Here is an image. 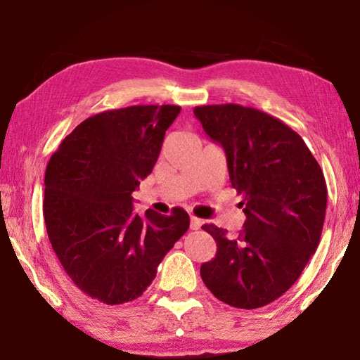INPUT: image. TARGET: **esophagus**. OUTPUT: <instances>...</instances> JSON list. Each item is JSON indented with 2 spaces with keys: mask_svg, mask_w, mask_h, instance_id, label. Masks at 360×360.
Returning a JSON list of instances; mask_svg holds the SVG:
<instances>
[{
  "mask_svg": "<svg viewBox=\"0 0 360 360\" xmlns=\"http://www.w3.org/2000/svg\"><path fill=\"white\" fill-rule=\"evenodd\" d=\"M200 227H202V221H200L198 217L192 216V217H191V229H192V230H198Z\"/></svg>",
  "mask_w": 360,
  "mask_h": 360,
  "instance_id": "esophagus-1",
  "label": "esophagus"
}]
</instances>
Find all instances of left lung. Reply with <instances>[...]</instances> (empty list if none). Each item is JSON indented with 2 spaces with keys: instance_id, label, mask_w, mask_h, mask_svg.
<instances>
[{
  "instance_id": "8db88e82",
  "label": "left lung",
  "mask_w": 360,
  "mask_h": 360,
  "mask_svg": "<svg viewBox=\"0 0 360 360\" xmlns=\"http://www.w3.org/2000/svg\"><path fill=\"white\" fill-rule=\"evenodd\" d=\"M193 114L224 148L246 214L235 238L214 224L203 225L217 252L200 275L230 307H265L292 288L318 249L327 208L324 174L302 136L270 114L241 105L197 106Z\"/></svg>"
}]
</instances>
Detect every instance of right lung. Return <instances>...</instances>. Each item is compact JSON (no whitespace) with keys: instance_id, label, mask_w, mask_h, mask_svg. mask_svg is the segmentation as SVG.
<instances>
[{"instance_id":"add662e5","label":"right lung","mask_w":360,"mask_h":360,"mask_svg":"<svg viewBox=\"0 0 360 360\" xmlns=\"http://www.w3.org/2000/svg\"><path fill=\"white\" fill-rule=\"evenodd\" d=\"M181 106L139 105L81 122L46 168L44 221L52 249L72 283L106 304L138 298L191 224L173 208L133 211L131 193L150 174Z\"/></svg>"}]
</instances>
